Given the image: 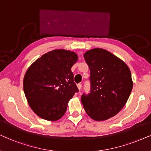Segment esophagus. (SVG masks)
Instances as JSON below:
<instances>
[{"label": "esophagus", "instance_id": "obj_1", "mask_svg": "<svg viewBox=\"0 0 151 151\" xmlns=\"http://www.w3.org/2000/svg\"><path fill=\"white\" fill-rule=\"evenodd\" d=\"M77 88H78V89L79 90V91L80 90H81V88H82V85L81 83H79V84H77Z\"/></svg>", "mask_w": 151, "mask_h": 151}]
</instances>
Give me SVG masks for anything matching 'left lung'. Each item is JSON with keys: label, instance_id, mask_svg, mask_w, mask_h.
Listing matches in <instances>:
<instances>
[{"label": "left lung", "instance_id": "8db88e82", "mask_svg": "<svg viewBox=\"0 0 151 151\" xmlns=\"http://www.w3.org/2000/svg\"><path fill=\"white\" fill-rule=\"evenodd\" d=\"M90 68V93H83L81 103L95 121L116 115L125 106L132 89L131 73L123 61L107 50L95 48L84 54Z\"/></svg>", "mask_w": 151, "mask_h": 151}]
</instances>
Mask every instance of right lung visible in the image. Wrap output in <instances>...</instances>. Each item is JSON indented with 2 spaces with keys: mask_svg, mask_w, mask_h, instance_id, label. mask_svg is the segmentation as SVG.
Returning a JSON list of instances; mask_svg holds the SVG:
<instances>
[{
  "mask_svg": "<svg viewBox=\"0 0 151 151\" xmlns=\"http://www.w3.org/2000/svg\"><path fill=\"white\" fill-rule=\"evenodd\" d=\"M77 59L73 52L55 50L41 56L27 69L24 92L32 110L42 119L61 118L69 100L79 92L71 71Z\"/></svg>",
  "mask_w": 151,
  "mask_h": 151,
  "instance_id": "1",
  "label": "right lung"
}]
</instances>
